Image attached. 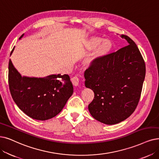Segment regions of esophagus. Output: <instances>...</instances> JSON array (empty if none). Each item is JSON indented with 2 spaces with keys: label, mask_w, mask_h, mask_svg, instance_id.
Segmentation results:
<instances>
[{
  "label": "esophagus",
  "mask_w": 159,
  "mask_h": 159,
  "mask_svg": "<svg viewBox=\"0 0 159 159\" xmlns=\"http://www.w3.org/2000/svg\"><path fill=\"white\" fill-rule=\"evenodd\" d=\"M72 81L74 84V85L75 86H78L79 85V82H80V80L78 78V77L77 76H74L72 78Z\"/></svg>",
  "instance_id": "esophagus-1"
}]
</instances>
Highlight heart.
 <instances>
[{
	"label": "heart",
	"mask_w": 159,
	"mask_h": 159,
	"mask_svg": "<svg viewBox=\"0 0 159 159\" xmlns=\"http://www.w3.org/2000/svg\"><path fill=\"white\" fill-rule=\"evenodd\" d=\"M86 51L92 52L85 60L88 67L96 66L98 63L110 53L112 48V43L109 40H102L98 36H91L87 39L84 45Z\"/></svg>",
	"instance_id": "heart-1"
}]
</instances>
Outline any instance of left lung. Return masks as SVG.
<instances>
[{"label": "left lung", "instance_id": "obj_1", "mask_svg": "<svg viewBox=\"0 0 159 159\" xmlns=\"http://www.w3.org/2000/svg\"><path fill=\"white\" fill-rule=\"evenodd\" d=\"M127 46L107 55L98 64L87 69L85 85L94 97L88 106L91 115L106 125H115L134 111L142 93L145 65L136 44L120 35Z\"/></svg>", "mask_w": 159, "mask_h": 159}]
</instances>
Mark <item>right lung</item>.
Segmentation results:
<instances>
[{"mask_svg":"<svg viewBox=\"0 0 159 159\" xmlns=\"http://www.w3.org/2000/svg\"><path fill=\"white\" fill-rule=\"evenodd\" d=\"M8 83L12 98L19 108L29 117L39 120L52 119L59 114L74 92L68 75L52 74L44 78L21 76L11 59Z\"/></svg>","mask_w":159,"mask_h":159,"instance_id":"add662e5","label":"right lung"}]
</instances>
